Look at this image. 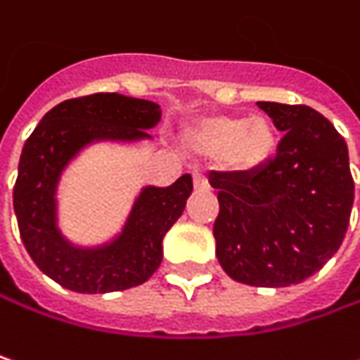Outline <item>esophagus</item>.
I'll return each instance as SVG.
<instances>
[{
    "instance_id": "esophagus-1",
    "label": "esophagus",
    "mask_w": 360,
    "mask_h": 360,
    "mask_svg": "<svg viewBox=\"0 0 360 360\" xmlns=\"http://www.w3.org/2000/svg\"><path fill=\"white\" fill-rule=\"evenodd\" d=\"M193 182L196 191H209V188H211V186H209V180H207V176H205L202 172H194Z\"/></svg>"
}]
</instances>
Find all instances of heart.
I'll list each match as a JSON object with an SVG mask.
<instances>
[{
    "label": "heart",
    "mask_w": 360,
    "mask_h": 360,
    "mask_svg": "<svg viewBox=\"0 0 360 360\" xmlns=\"http://www.w3.org/2000/svg\"><path fill=\"white\" fill-rule=\"evenodd\" d=\"M188 143L205 158H221L236 176H254L269 166L278 149V131L266 116L211 115L194 122Z\"/></svg>",
    "instance_id": "obj_1"
}]
</instances>
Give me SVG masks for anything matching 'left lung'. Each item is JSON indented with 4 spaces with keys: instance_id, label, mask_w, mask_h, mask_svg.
I'll use <instances>...</instances> for the list:
<instances>
[{
    "instance_id": "obj_1",
    "label": "left lung",
    "mask_w": 360,
    "mask_h": 360,
    "mask_svg": "<svg viewBox=\"0 0 360 360\" xmlns=\"http://www.w3.org/2000/svg\"><path fill=\"white\" fill-rule=\"evenodd\" d=\"M285 137L254 176L211 172L219 215L215 254L233 281L289 287L311 276L345 240L354 182L347 141L318 110L258 102Z\"/></svg>"
}]
</instances>
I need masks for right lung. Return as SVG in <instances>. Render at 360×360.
<instances>
[{
  "instance_id": "right-lung-1",
  "label": "right lung",
  "mask_w": 360,
  "mask_h": 360,
  "mask_svg": "<svg viewBox=\"0 0 360 360\" xmlns=\"http://www.w3.org/2000/svg\"><path fill=\"white\" fill-rule=\"evenodd\" d=\"M162 120L160 104L122 94H91L57 104L24 143L13 211L22 242L46 276L75 293H112L160 269L164 236L193 193L191 174L166 188L143 186L122 229L98 245H77L59 229L57 191L65 167L94 143H137Z\"/></svg>"
}]
</instances>
